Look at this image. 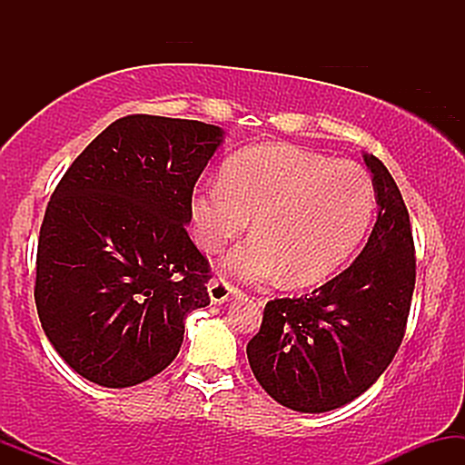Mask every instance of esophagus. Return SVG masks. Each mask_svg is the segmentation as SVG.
Segmentation results:
<instances>
[{
    "instance_id": "1",
    "label": "esophagus",
    "mask_w": 465,
    "mask_h": 465,
    "mask_svg": "<svg viewBox=\"0 0 465 465\" xmlns=\"http://www.w3.org/2000/svg\"><path fill=\"white\" fill-rule=\"evenodd\" d=\"M207 291H210V300L212 303H225L227 300H232V297H238L240 291L236 286L229 284L227 280H212L210 286H207Z\"/></svg>"
}]
</instances>
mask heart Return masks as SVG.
Listing matches in <instances>:
<instances>
[{"mask_svg": "<svg viewBox=\"0 0 465 465\" xmlns=\"http://www.w3.org/2000/svg\"><path fill=\"white\" fill-rule=\"evenodd\" d=\"M376 188L361 163L292 146L262 143L238 153L223 179L194 190L190 203L199 247L221 251L249 227L253 238L227 255V273L292 286L332 275L370 227Z\"/></svg>", "mask_w": 465, "mask_h": 465, "instance_id": "obj_1", "label": "heart"}]
</instances>
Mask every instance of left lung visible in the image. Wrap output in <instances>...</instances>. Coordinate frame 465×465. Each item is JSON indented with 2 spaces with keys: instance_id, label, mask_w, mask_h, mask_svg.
<instances>
[{
  "instance_id": "1",
  "label": "left lung",
  "mask_w": 465,
  "mask_h": 465,
  "mask_svg": "<svg viewBox=\"0 0 465 465\" xmlns=\"http://www.w3.org/2000/svg\"><path fill=\"white\" fill-rule=\"evenodd\" d=\"M378 196V218L365 249L348 269L311 295L264 306L249 341L253 376L277 402L323 413L365 393L404 339L415 288V244L409 212L385 163L365 154Z\"/></svg>"
}]
</instances>
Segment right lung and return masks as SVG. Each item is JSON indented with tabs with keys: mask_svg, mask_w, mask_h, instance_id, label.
<instances>
[{
	"mask_svg": "<svg viewBox=\"0 0 465 465\" xmlns=\"http://www.w3.org/2000/svg\"><path fill=\"white\" fill-rule=\"evenodd\" d=\"M223 142L199 120L126 115L74 159L47 201L35 302L61 359L103 387L163 371L185 317L210 303L190 240L194 185Z\"/></svg>",
	"mask_w": 465,
	"mask_h": 465,
	"instance_id": "1",
	"label": "right lung"
}]
</instances>
